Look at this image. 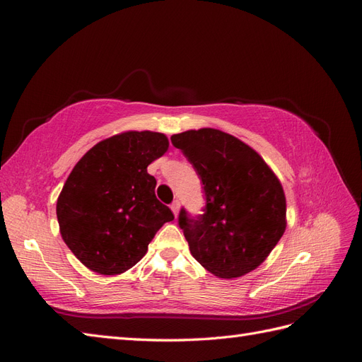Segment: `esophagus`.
I'll list each match as a JSON object with an SVG mask.
<instances>
[{"label":"esophagus","mask_w":362,"mask_h":362,"mask_svg":"<svg viewBox=\"0 0 362 362\" xmlns=\"http://www.w3.org/2000/svg\"><path fill=\"white\" fill-rule=\"evenodd\" d=\"M170 210L173 211L175 217H178V214H180V202L175 201V202L170 205Z\"/></svg>","instance_id":"esophagus-1"}]
</instances>
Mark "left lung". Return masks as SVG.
<instances>
[{
  "instance_id": "obj_1",
  "label": "left lung",
  "mask_w": 362,
  "mask_h": 362,
  "mask_svg": "<svg viewBox=\"0 0 362 362\" xmlns=\"http://www.w3.org/2000/svg\"><path fill=\"white\" fill-rule=\"evenodd\" d=\"M170 140L204 184L205 213L198 218L180 213L193 258L222 279L255 270L287 228L279 178L255 149L221 129H189Z\"/></svg>"
}]
</instances>
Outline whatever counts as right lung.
I'll return each instance as SVG.
<instances>
[{
    "mask_svg": "<svg viewBox=\"0 0 362 362\" xmlns=\"http://www.w3.org/2000/svg\"><path fill=\"white\" fill-rule=\"evenodd\" d=\"M169 140L156 131H124L90 148L75 164L57 199L63 242L100 275H119L145 257L158 229L173 221L156 196L149 164Z\"/></svg>",
    "mask_w": 362,
    "mask_h": 362,
    "instance_id": "right-lung-1",
    "label": "right lung"
}]
</instances>
